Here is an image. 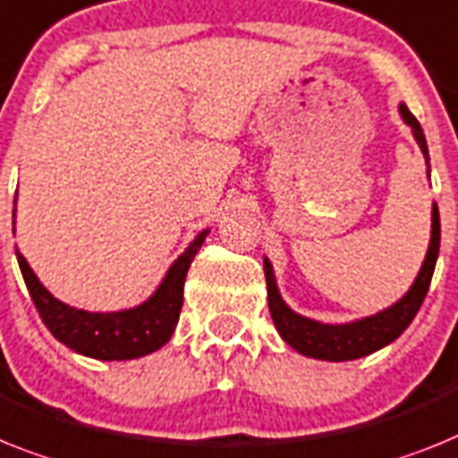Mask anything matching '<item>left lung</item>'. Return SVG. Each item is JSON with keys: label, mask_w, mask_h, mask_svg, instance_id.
Returning a JSON list of instances; mask_svg holds the SVG:
<instances>
[{"label": "left lung", "mask_w": 458, "mask_h": 458, "mask_svg": "<svg viewBox=\"0 0 458 458\" xmlns=\"http://www.w3.org/2000/svg\"><path fill=\"white\" fill-rule=\"evenodd\" d=\"M398 114H401L407 128L412 130L414 141H417L426 157V174L431 176L424 130L403 102L398 105ZM437 251H440V214H437V205L433 202L431 242H428V251H426L424 263H421L417 276H414L412 286L407 288V293L403 295L401 301H395L394 305L384 307V310H379L377 314H370V317L353 318L347 324H324V321L302 317L295 310H291L282 298V293H279L270 259L263 256L265 282H267V307H270L272 321H275L282 340L302 356H310V359L317 360H335V363L337 360L363 359L368 353H375L386 347V344H391L395 337H401L407 326L412 324V318L417 317L419 307H421L426 293H428V286H431Z\"/></svg>", "instance_id": "8db88e82"}]
</instances>
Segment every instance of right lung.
Masks as SVG:
<instances>
[{
    "label": "right lung",
    "instance_id": "right-lung-1",
    "mask_svg": "<svg viewBox=\"0 0 458 458\" xmlns=\"http://www.w3.org/2000/svg\"><path fill=\"white\" fill-rule=\"evenodd\" d=\"M18 199H13V205ZM13 233H15V207H13ZM209 235V228L199 230L186 251L176 256L174 263L167 267L165 276L144 302L116 312H88L67 302L57 301L55 295L39 282L30 263L21 251L15 259L21 265L22 279L32 302L39 312L46 328L51 330L57 342L72 352L98 360H130L141 359L167 344L179 321L183 305V282L188 267L193 263L195 253Z\"/></svg>",
    "mask_w": 458,
    "mask_h": 458
}]
</instances>
